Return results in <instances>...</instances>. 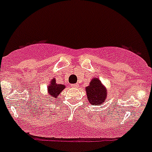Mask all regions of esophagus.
Returning a JSON list of instances; mask_svg holds the SVG:
<instances>
[{"label": "esophagus", "mask_w": 152, "mask_h": 152, "mask_svg": "<svg viewBox=\"0 0 152 152\" xmlns=\"http://www.w3.org/2000/svg\"><path fill=\"white\" fill-rule=\"evenodd\" d=\"M71 86H72V88H76V87H78V86H79V84H77V83L71 84Z\"/></svg>", "instance_id": "obj_1"}]
</instances>
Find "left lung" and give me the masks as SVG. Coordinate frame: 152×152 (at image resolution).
<instances>
[{"instance_id": "1", "label": "left lung", "mask_w": 152, "mask_h": 152, "mask_svg": "<svg viewBox=\"0 0 152 152\" xmlns=\"http://www.w3.org/2000/svg\"><path fill=\"white\" fill-rule=\"evenodd\" d=\"M87 99L91 105H100L104 103L107 96V92L99 79L92 80L90 86L86 88Z\"/></svg>"}]
</instances>
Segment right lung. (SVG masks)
Segmentation results:
<instances>
[{
  "mask_svg": "<svg viewBox=\"0 0 152 152\" xmlns=\"http://www.w3.org/2000/svg\"><path fill=\"white\" fill-rule=\"evenodd\" d=\"M64 88V85H62V84H57L56 83L55 79H53L52 80L51 83L48 86V94H47V96L45 97L47 99V100L48 101H52V100H54L55 98H56V96H58V94H60Z\"/></svg>",
  "mask_w": 152,
  "mask_h": 152,
  "instance_id": "obj_1",
  "label": "right lung"
}]
</instances>
